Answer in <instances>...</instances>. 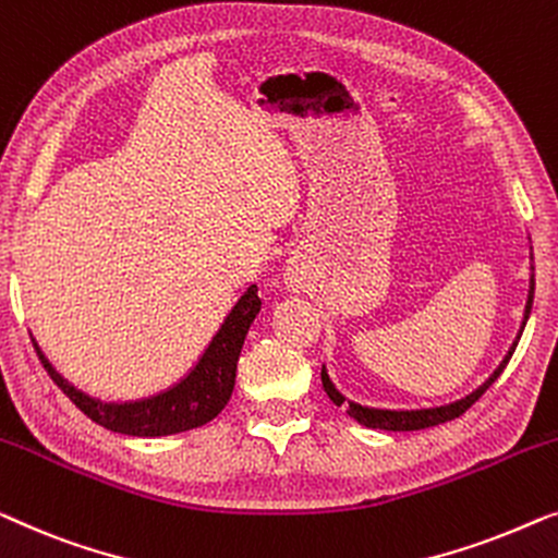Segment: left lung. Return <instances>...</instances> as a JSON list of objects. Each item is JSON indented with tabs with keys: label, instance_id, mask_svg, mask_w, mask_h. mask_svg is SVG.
<instances>
[{
	"label": "left lung",
	"instance_id": "obj_1",
	"mask_svg": "<svg viewBox=\"0 0 558 558\" xmlns=\"http://www.w3.org/2000/svg\"><path fill=\"white\" fill-rule=\"evenodd\" d=\"M531 260H533V257H531ZM531 270H533V268H531ZM533 288H536V280H533V276H531V290H529V301H525L523 324H521V331H518V336H515L511 351H508L506 359L500 361V366L496 368V372L490 374V379L485 381L483 387H477V389L473 391V395H468L465 399H458V402L445 404V407H433V410H372V407H361V404L351 402V399L343 397L341 391L333 387V381L328 379L326 366H324V368H320V381H324V389H326L328 399H331V402H333L336 407H341V404L347 407V414H349V417H354V420L359 422V425L372 427V429H389V433H412V429L435 427V425H442V422H450V420H454V417H460L462 412H468L470 407H473V404L477 402V399H481V397L485 395V391H488L490 384L496 381L500 374H504L506 364H508V361H511L513 351H515V347H518V341H521V333H523V328H525V320H529V316H531Z\"/></svg>",
	"mask_w": 558,
	"mask_h": 558
}]
</instances>
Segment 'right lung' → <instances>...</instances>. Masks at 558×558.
Returning a JSON list of instances; mask_svg holds the SVG:
<instances>
[{
  "mask_svg": "<svg viewBox=\"0 0 558 558\" xmlns=\"http://www.w3.org/2000/svg\"><path fill=\"white\" fill-rule=\"evenodd\" d=\"M260 298H257V286H250L245 295L234 303L230 316L219 326L215 339L204 349L202 359L182 381L174 387L154 395L148 399H138V402H100L83 395L73 384L54 372L50 361L35 343L37 356H40L43 366L50 374V379L62 389V395L70 397L77 410L96 422V425L111 429V433L133 435V437H161V435H177L186 433V429L207 425L215 420L225 404L230 402L234 389V376H238V359L245 343V336L250 331L257 313H260Z\"/></svg>",
  "mask_w": 558,
  "mask_h": 558,
  "instance_id": "1",
  "label": "right lung"
}]
</instances>
